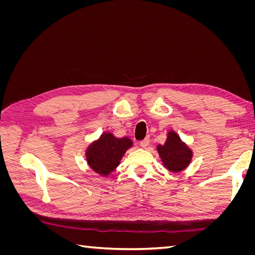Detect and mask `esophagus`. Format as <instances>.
<instances>
[{
	"label": "esophagus",
	"mask_w": 255,
	"mask_h": 255,
	"mask_svg": "<svg viewBox=\"0 0 255 255\" xmlns=\"http://www.w3.org/2000/svg\"><path fill=\"white\" fill-rule=\"evenodd\" d=\"M149 143H150V138H149V137H145L143 140H141V141H140V146H141V148L145 149L146 146L149 145Z\"/></svg>",
	"instance_id": "1"
}]
</instances>
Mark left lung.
I'll list each match as a JSON object with an SVG mask.
<instances>
[{
	"mask_svg": "<svg viewBox=\"0 0 255 255\" xmlns=\"http://www.w3.org/2000/svg\"><path fill=\"white\" fill-rule=\"evenodd\" d=\"M157 152L164 166L172 172L184 170L189 165L192 157L191 150L173 130L168 133L164 144L157 145Z\"/></svg>",
	"mask_w": 255,
	"mask_h": 255,
	"instance_id": "obj_1",
	"label": "left lung"
}]
</instances>
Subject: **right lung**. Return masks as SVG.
<instances>
[{
	"label": "right lung",
	"instance_id": "right-lung-1",
	"mask_svg": "<svg viewBox=\"0 0 255 255\" xmlns=\"http://www.w3.org/2000/svg\"><path fill=\"white\" fill-rule=\"evenodd\" d=\"M132 145V140L128 137L116 138L111 133H104L87 148V164L95 172L109 175L120 164L122 156Z\"/></svg>",
	"mask_w": 255,
	"mask_h": 255
}]
</instances>
